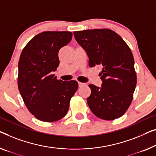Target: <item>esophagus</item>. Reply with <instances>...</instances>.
<instances>
[{"mask_svg":"<svg viewBox=\"0 0 156 156\" xmlns=\"http://www.w3.org/2000/svg\"><path fill=\"white\" fill-rule=\"evenodd\" d=\"M85 83H80V82H78V85L79 87H82V86L85 85Z\"/></svg>","mask_w":156,"mask_h":156,"instance_id":"obj_1","label":"esophagus"}]
</instances>
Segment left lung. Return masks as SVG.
Returning <instances> with one entry per match:
<instances>
[{
	"label": "left lung",
	"instance_id": "1",
	"mask_svg": "<svg viewBox=\"0 0 156 156\" xmlns=\"http://www.w3.org/2000/svg\"><path fill=\"white\" fill-rule=\"evenodd\" d=\"M78 43L89 57V66L101 65V87L90 84L87 104L101 119L112 120L126 112L133 99L136 74L132 51L118 34L111 29L73 32Z\"/></svg>",
	"mask_w": 156,
	"mask_h": 156
}]
</instances>
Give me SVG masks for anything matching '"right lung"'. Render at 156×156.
Returning a JSON list of instances; mask_svg holds the SVG:
<instances>
[{
  "instance_id": "obj_1",
  "label": "right lung",
  "mask_w": 156,
  "mask_h": 156,
  "mask_svg": "<svg viewBox=\"0 0 156 156\" xmlns=\"http://www.w3.org/2000/svg\"><path fill=\"white\" fill-rule=\"evenodd\" d=\"M71 38L70 31L42 32L20 55L19 91L30 113L41 121L55 122L64 117L78 90L77 81L57 80L52 74L59 65L58 52Z\"/></svg>"
}]
</instances>
